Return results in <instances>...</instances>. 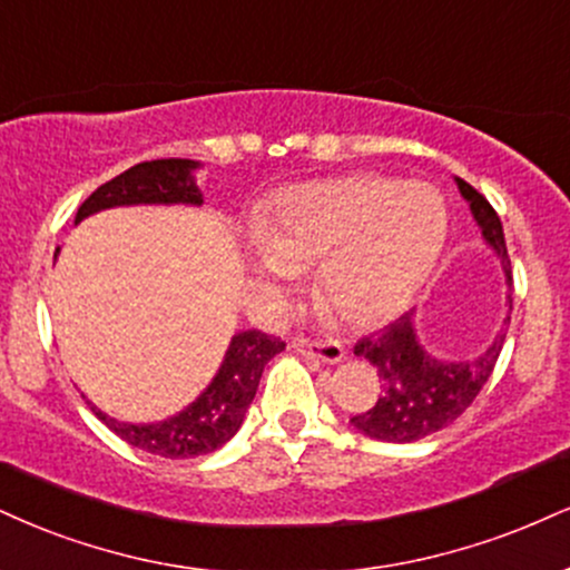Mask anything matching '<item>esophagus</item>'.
Returning <instances> with one entry per match:
<instances>
[{"label":"esophagus","mask_w":570,"mask_h":570,"mask_svg":"<svg viewBox=\"0 0 570 570\" xmlns=\"http://www.w3.org/2000/svg\"><path fill=\"white\" fill-rule=\"evenodd\" d=\"M294 351L299 355H307V358H318L326 363H337L345 358V351L337 340H311V337H297L294 340Z\"/></svg>","instance_id":"esophagus-1"}]
</instances>
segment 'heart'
<instances>
[{"label": "heart", "mask_w": 570, "mask_h": 570, "mask_svg": "<svg viewBox=\"0 0 570 570\" xmlns=\"http://www.w3.org/2000/svg\"><path fill=\"white\" fill-rule=\"evenodd\" d=\"M445 236L441 196L422 183L351 175L284 190L255 228L271 276L315 271V294L337 318H393L428 278Z\"/></svg>", "instance_id": "1"}]
</instances>
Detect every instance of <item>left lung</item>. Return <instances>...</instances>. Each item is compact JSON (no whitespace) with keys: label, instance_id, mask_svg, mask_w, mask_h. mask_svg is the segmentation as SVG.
<instances>
[{"label":"left lung","instance_id":"8db88e82","mask_svg":"<svg viewBox=\"0 0 570 570\" xmlns=\"http://www.w3.org/2000/svg\"><path fill=\"white\" fill-rule=\"evenodd\" d=\"M459 190L470 202L472 217L481 225L485 244L502 257V267L507 276V286H512V267L507 257L502 219L497 209L478 194L470 183L456 177ZM512 311V299H510ZM507 326H510V313H507L504 326L499 328L497 340L491 342L489 351L472 361H438L420 345L414 334V321L411 313H403L393 324L382 332L355 342V355L366 358L376 368L382 382V395L363 414L351 416L353 428L363 435L376 438L387 443H411L424 435H433L438 430L449 428L459 420L475 395L481 393L485 382L497 366L499 353H502Z\"/></svg>","mask_w":570,"mask_h":570}]
</instances>
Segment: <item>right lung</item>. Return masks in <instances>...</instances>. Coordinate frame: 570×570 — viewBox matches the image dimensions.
<instances>
[{"instance_id":"1","label":"right lung","mask_w":570,"mask_h":570,"mask_svg":"<svg viewBox=\"0 0 570 570\" xmlns=\"http://www.w3.org/2000/svg\"><path fill=\"white\" fill-rule=\"evenodd\" d=\"M198 161L190 159H156L129 167L114 180L102 183L85 198L77 212V219H85L100 209L127 207V204H202L194 183V169ZM286 342L281 337L249 328L238 332L230 340L223 366L212 380V385L177 416L156 424H127L102 414L89 403L95 416L114 430L121 441L135 449L159 454L167 459H190L212 454L230 441L242 428L246 409L255 401L259 376L273 355L281 353Z\"/></svg>"}]
</instances>
